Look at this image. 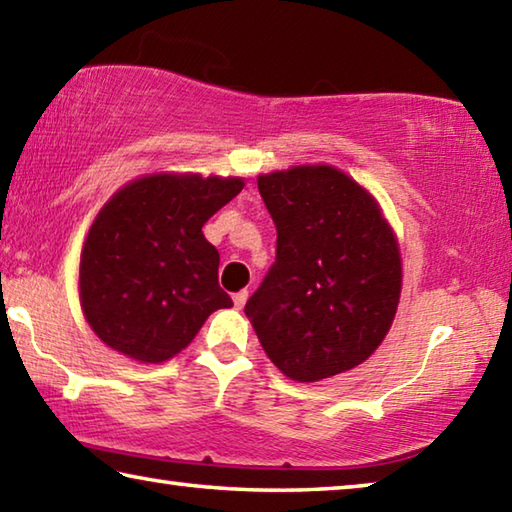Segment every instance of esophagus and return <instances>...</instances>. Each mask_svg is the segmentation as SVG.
<instances>
[{
  "label": "esophagus",
  "instance_id": "esophagus-1",
  "mask_svg": "<svg viewBox=\"0 0 512 512\" xmlns=\"http://www.w3.org/2000/svg\"><path fill=\"white\" fill-rule=\"evenodd\" d=\"M246 300H248V291L244 289V291H239V293H235V296H232V302H235V307L237 309H241L246 305Z\"/></svg>",
  "mask_w": 512,
  "mask_h": 512
}]
</instances>
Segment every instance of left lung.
<instances>
[{"label": "left lung", "instance_id": "left-lung-1", "mask_svg": "<svg viewBox=\"0 0 512 512\" xmlns=\"http://www.w3.org/2000/svg\"><path fill=\"white\" fill-rule=\"evenodd\" d=\"M277 255L246 316L277 370L320 381L386 339L402 293L400 244L366 187L332 164L257 176Z\"/></svg>", "mask_w": 512, "mask_h": 512}]
</instances>
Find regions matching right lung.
Instances as JSON below:
<instances>
[{
	"instance_id": "obj_1",
	"label": "right lung",
	"mask_w": 512,
	"mask_h": 512,
	"mask_svg": "<svg viewBox=\"0 0 512 512\" xmlns=\"http://www.w3.org/2000/svg\"><path fill=\"white\" fill-rule=\"evenodd\" d=\"M244 185L239 176L160 171L108 198L79 264L83 316L108 348L140 363L169 361L212 311L232 307L203 225Z\"/></svg>"
}]
</instances>
